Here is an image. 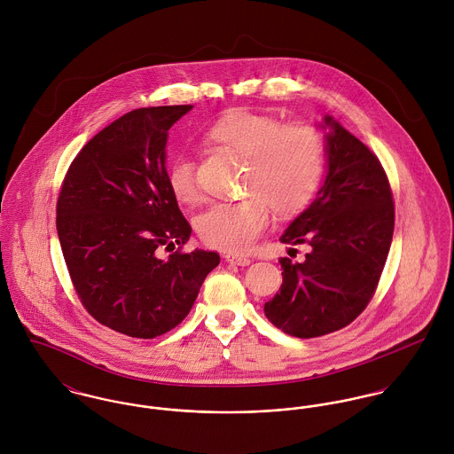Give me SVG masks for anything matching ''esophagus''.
<instances>
[{
  "mask_svg": "<svg viewBox=\"0 0 454 454\" xmlns=\"http://www.w3.org/2000/svg\"><path fill=\"white\" fill-rule=\"evenodd\" d=\"M225 260L231 263H236V265H250L252 263V259H248L245 255H238V254H227Z\"/></svg>",
  "mask_w": 454,
  "mask_h": 454,
  "instance_id": "1",
  "label": "esophagus"
}]
</instances>
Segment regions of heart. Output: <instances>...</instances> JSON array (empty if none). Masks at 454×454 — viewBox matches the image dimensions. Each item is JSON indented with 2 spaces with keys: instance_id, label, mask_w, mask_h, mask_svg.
I'll use <instances>...</instances> for the list:
<instances>
[{
  "instance_id": "1",
  "label": "heart",
  "mask_w": 454,
  "mask_h": 454,
  "mask_svg": "<svg viewBox=\"0 0 454 454\" xmlns=\"http://www.w3.org/2000/svg\"><path fill=\"white\" fill-rule=\"evenodd\" d=\"M209 136L247 157L245 189L250 197L236 202H211L195 216L200 239L220 250H248L270 222L267 201L279 215L302 209L317 192L325 166V146L318 130L234 110L223 115ZM168 185L180 202L199 197L195 160L178 153L168 166Z\"/></svg>"
}]
</instances>
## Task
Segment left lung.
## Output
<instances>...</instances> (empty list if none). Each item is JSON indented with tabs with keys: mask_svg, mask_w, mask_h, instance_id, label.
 <instances>
[{
	"mask_svg": "<svg viewBox=\"0 0 454 454\" xmlns=\"http://www.w3.org/2000/svg\"><path fill=\"white\" fill-rule=\"evenodd\" d=\"M325 130L326 176L281 243H308L304 262L281 259L283 285L263 304L285 333L309 339L351 324L369 304L393 238L395 209L378 157L332 115Z\"/></svg>",
	"mask_w": 454,
	"mask_h": 454,
	"instance_id": "obj_1",
	"label": "left lung"
}]
</instances>
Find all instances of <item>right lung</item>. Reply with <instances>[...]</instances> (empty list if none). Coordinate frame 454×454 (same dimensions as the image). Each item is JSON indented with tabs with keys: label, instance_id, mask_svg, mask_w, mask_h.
Returning a JSON list of instances; mask_svg holds the SVG:
<instances>
[{
	"label": "right lung",
	"instance_id": "1",
	"mask_svg": "<svg viewBox=\"0 0 454 454\" xmlns=\"http://www.w3.org/2000/svg\"><path fill=\"white\" fill-rule=\"evenodd\" d=\"M192 108H137L112 122L74 157L58 200V236L82 304L129 337L182 324L220 263L204 250L159 257L192 232L166 169L169 129Z\"/></svg>",
	"mask_w": 454,
	"mask_h": 454
}]
</instances>
